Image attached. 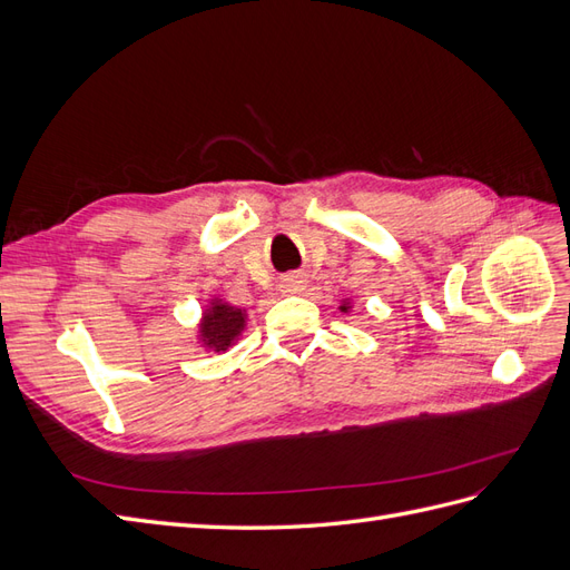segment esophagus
Returning <instances> with one entry per match:
<instances>
[{
    "label": "esophagus",
    "instance_id": "34e87169",
    "mask_svg": "<svg viewBox=\"0 0 570 570\" xmlns=\"http://www.w3.org/2000/svg\"><path fill=\"white\" fill-rule=\"evenodd\" d=\"M283 292H299L302 289V281L297 278V275H289V278L283 281Z\"/></svg>",
    "mask_w": 570,
    "mask_h": 570
}]
</instances>
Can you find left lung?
<instances>
[{"instance_id": "left-lung-1", "label": "left lung", "mask_w": 570, "mask_h": 570, "mask_svg": "<svg viewBox=\"0 0 570 570\" xmlns=\"http://www.w3.org/2000/svg\"><path fill=\"white\" fill-rule=\"evenodd\" d=\"M344 308H347V306H342V312H344Z\"/></svg>"}]
</instances>
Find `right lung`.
<instances>
[{
  "label": "right lung",
  "mask_w": 570,
  "mask_h": 570,
  "mask_svg": "<svg viewBox=\"0 0 570 570\" xmlns=\"http://www.w3.org/2000/svg\"><path fill=\"white\" fill-rule=\"evenodd\" d=\"M243 327H245V314L239 312V308L216 302L204 316L202 337L209 347H214L216 352H223L230 347Z\"/></svg>",
  "instance_id": "1"
}]
</instances>
